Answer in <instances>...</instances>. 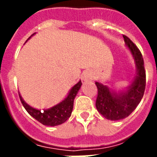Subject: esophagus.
Segmentation results:
<instances>
[{
  "mask_svg": "<svg viewBox=\"0 0 157 157\" xmlns=\"http://www.w3.org/2000/svg\"><path fill=\"white\" fill-rule=\"evenodd\" d=\"M82 78H83V81L85 82H90V81H92L94 80V75L92 73L91 71H86L83 73V76H82Z\"/></svg>",
  "mask_w": 157,
  "mask_h": 157,
  "instance_id": "obj_1",
  "label": "esophagus"
}]
</instances>
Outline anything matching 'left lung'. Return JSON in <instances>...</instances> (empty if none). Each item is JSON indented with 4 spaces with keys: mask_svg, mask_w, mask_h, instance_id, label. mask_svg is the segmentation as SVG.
<instances>
[{
    "mask_svg": "<svg viewBox=\"0 0 157 157\" xmlns=\"http://www.w3.org/2000/svg\"><path fill=\"white\" fill-rule=\"evenodd\" d=\"M126 46L131 51L137 67V76L126 90L117 93L96 81L98 96L96 107L105 118L118 121L129 117L143 98L146 86V71L140 50L128 36L123 35Z\"/></svg>",
    "mask_w": 157,
    "mask_h": 157,
    "instance_id": "left-lung-1",
    "label": "left lung"
}]
</instances>
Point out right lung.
I'll use <instances>...</instances> for the list:
<instances>
[{
  "label": "right lung",
  "mask_w": 157,
  "mask_h": 157,
  "mask_svg": "<svg viewBox=\"0 0 157 157\" xmlns=\"http://www.w3.org/2000/svg\"><path fill=\"white\" fill-rule=\"evenodd\" d=\"M35 33H33L31 36H33ZM31 36L28 38L29 40ZM81 81H80L77 84L71 88V90L69 92L68 95L64 100H63L60 103L57 104L56 106L51 107L50 109L44 110V111H40V110L35 109L33 107H30L29 105L23 101L22 97L19 94L21 103L26 109V111L29 114L35 118L36 121L41 123V124L48 125V126H55L59 125L66 121L69 117H71V112L73 109V102L74 98L76 97V94L81 88Z\"/></svg>",
  "instance_id": "1"
}]
</instances>
